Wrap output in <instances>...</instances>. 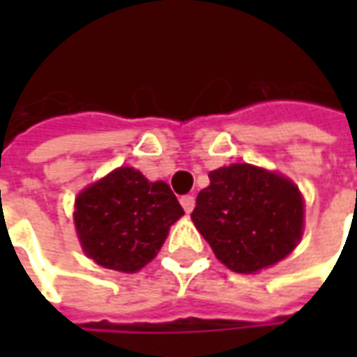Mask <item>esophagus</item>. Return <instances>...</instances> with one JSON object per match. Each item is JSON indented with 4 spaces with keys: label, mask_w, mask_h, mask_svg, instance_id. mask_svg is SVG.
<instances>
[{
    "label": "esophagus",
    "mask_w": 357,
    "mask_h": 357,
    "mask_svg": "<svg viewBox=\"0 0 357 357\" xmlns=\"http://www.w3.org/2000/svg\"><path fill=\"white\" fill-rule=\"evenodd\" d=\"M179 202H181V206H183V210H185L187 214H189V212L195 208V197H193V195H183V197L179 199Z\"/></svg>",
    "instance_id": "34e87169"
}]
</instances>
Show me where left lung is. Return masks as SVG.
I'll return each instance as SVG.
<instances>
[{
    "mask_svg": "<svg viewBox=\"0 0 357 357\" xmlns=\"http://www.w3.org/2000/svg\"><path fill=\"white\" fill-rule=\"evenodd\" d=\"M208 178L191 220L220 262L255 273L291 255L304 225L298 187L250 164L218 168Z\"/></svg>",
    "mask_w": 357,
    "mask_h": 357,
    "instance_id": "1",
    "label": "left lung"
}]
</instances>
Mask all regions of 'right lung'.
<instances>
[{"label": "right lung", "mask_w": 357, "mask_h": 357, "mask_svg": "<svg viewBox=\"0 0 357 357\" xmlns=\"http://www.w3.org/2000/svg\"><path fill=\"white\" fill-rule=\"evenodd\" d=\"M181 216L183 208L164 181L118 168L78 195L74 224L91 260L133 273L155 258Z\"/></svg>", "instance_id": "right-lung-1"}]
</instances>
